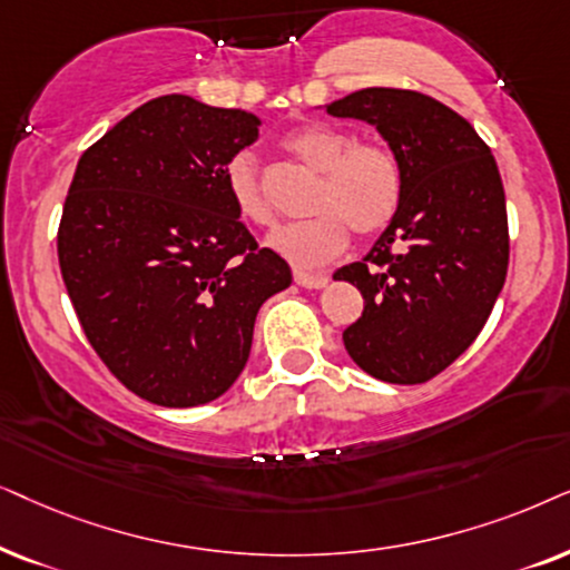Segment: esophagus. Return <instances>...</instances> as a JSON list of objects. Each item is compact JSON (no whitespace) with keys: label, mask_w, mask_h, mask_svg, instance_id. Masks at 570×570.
<instances>
[{"label":"esophagus","mask_w":570,"mask_h":570,"mask_svg":"<svg viewBox=\"0 0 570 570\" xmlns=\"http://www.w3.org/2000/svg\"><path fill=\"white\" fill-rule=\"evenodd\" d=\"M294 281H297L302 289H323V286L328 284V276H323V273L297 271L294 273Z\"/></svg>","instance_id":"34e87169"}]
</instances>
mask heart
I'll list each match as a JSON object with an SVG mask.
<instances>
[{"label":"heart","instance_id":"heart-1","mask_svg":"<svg viewBox=\"0 0 570 570\" xmlns=\"http://www.w3.org/2000/svg\"><path fill=\"white\" fill-rule=\"evenodd\" d=\"M284 148L323 174L313 197V218L281 226L268 245L297 268H321L348 245V229L360 237L381 234L404 203V164L383 142L356 140L344 127L309 121L284 138ZM224 185L242 222L271 226L276 222L263 189L261 166L249 150L234 154L224 166Z\"/></svg>","mask_w":570,"mask_h":570}]
</instances>
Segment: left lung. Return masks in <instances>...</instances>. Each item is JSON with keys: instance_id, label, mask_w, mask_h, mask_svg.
<instances>
[{"instance_id": "8db88e82", "label": "left lung", "mask_w": 570, "mask_h": 570, "mask_svg": "<svg viewBox=\"0 0 570 570\" xmlns=\"http://www.w3.org/2000/svg\"><path fill=\"white\" fill-rule=\"evenodd\" d=\"M375 125L404 164V203L360 263L333 273L362 292L344 346L367 375L428 383L488 323L508 273L505 193L488 142L435 98L364 88L325 106Z\"/></svg>"}]
</instances>
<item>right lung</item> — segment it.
Segmentation results:
<instances>
[{
	"label": "right lung",
	"mask_w": 570,
	"mask_h": 570,
	"mask_svg": "<svg viewBox=\"0 0 570 570\" xmlns=\"http://www.w3.org/2000/svg\"><path fill=\"white\" fill-rule=\"evenodd\" d=\"M261 119L161 96L80 156L57 232L59 268L82 333L135 396L208 404L245 370L257 309L292 284L257 247L224 166Z\"/></svg>",
	"instance_id": "right-lung-1"
}]
</instances>
